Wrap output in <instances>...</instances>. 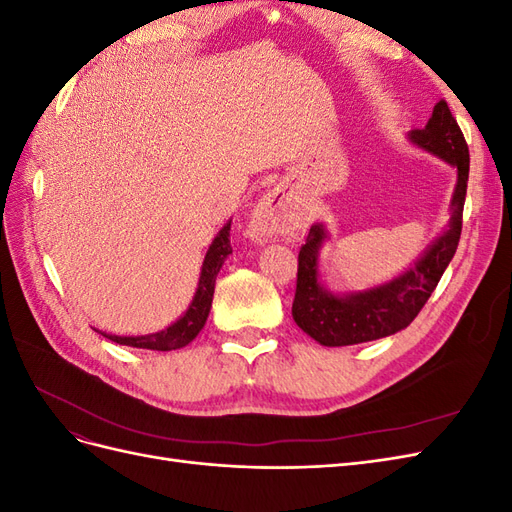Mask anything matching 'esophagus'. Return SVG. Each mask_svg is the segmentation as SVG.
Returning a JSON list of instances; mask_svg holds the SVG:
<instances>
[{
    "label": "esophagus",
    "instance_id": "1",
    "mask_svg": "<svg viewBox=\"0 0 512 512\" xmlns=\"http://www.w3.org/2000/svg\"><path fill=\"white\" fill-rule=\"evenodd\" d=\"M290 226H292V215H290V209L286 207V200L282 194L273 192L260 200L252 220V230L256 239L265 241L277 235H284Z\"/></svg>",
    "mask_w": 512,
    "mask_h": 512
}]
</instances>
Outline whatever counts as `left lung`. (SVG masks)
Segmentation results:
<instances>
[{"instance_id": "8db88e82", "label": "left lung", "mask_w": 512, "mask_h": 512, "mask_svg": "<svg viewBox=\"0 0 512 512\" xmlns=\"http://www.w3.org/2000/svg\"><path fill=\"white\" fill-rule=\"evenodd\" d=\"M410 141L457 168V185L451 200V222L414 265L395 280L363 292L333 294L320 284L318 256L327 239L322 224L309 228L299 252L297 292L292 301V318L322 346H352L393 335L418 316L431 292L436 290L448 262L453 260L459 237L463 203H466L470 151L451 108L444 100L433 106L427 126L412 130Z\"/></svg>"}]
</instances>
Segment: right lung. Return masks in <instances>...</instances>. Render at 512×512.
Masks as SVG:
<instances>
[{
	"instance_id": "add662e5",
	"label": "right lung",
	"mask_w": 512,
	"mask_h": 512,
	"mask_svg": "<svg viewBox=\"0 0 512 512\" xmlns=\"http://www.w3.org/2000/svg\"><path fill=\"white\" fill-rule=\"evenodd\" d=\"M232 254L230 247V222L224 224V228L218 232V237L213 239L209 245L207 256L203 260V269H200L198 277V288L190 307L185 309V314L175 320L173 324H168L166 329L158 333H149V335H108L104 331H98L100 335L108 337L111 342L119 346H130V348H143V350H158V352H168V350H177L188 346L192 339L200 333V329L205 327L211 301H213V290H215V277H218L224 260Z\"/></svg>"
}]
</instances>
